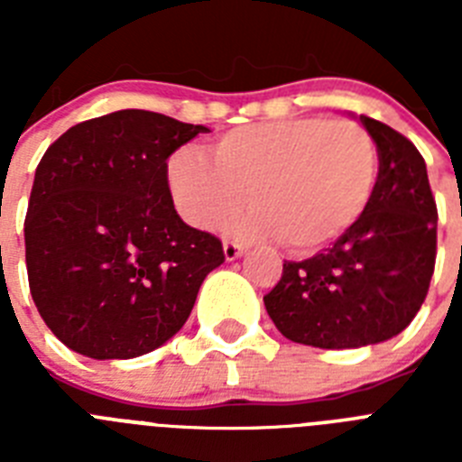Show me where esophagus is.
<instances>
[{
  "label": "esophagus",
  "instance_id": "esophagus-1",
  "mask_svg": "<svg viewBox=\"0 0 462 462\" xmlns=\"http://www.w3.org/2000/svg\"><path fill=\"white\" fill-rule=\"evenodd\" d=\"M243 245L236 243V240H224V256H226V261L238 259V256L243 254Z\"/></svg>",
  "mask_w": 462,
  "mask_h": 462
}]
</instances>
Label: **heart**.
<instances>
[{"instance_id": "b5f03b06", "label": "heart", "mask_w": 462, "mask_h": 462, "mask_svg": "<svg viewBox=\"0 0 462 462\" xmlns=\"http://www.w3.org/2000/svg\"><path fill=\"white\" fill-rule=\"evenodd\" d=\"M210 157L178 148L166 173L173 203L199 228L217 226L243 206L231 228L247 240H277L314 252L356 226L377 187V148L358 122L298 117L224 134Z\"/></svg>"}]
</instances>
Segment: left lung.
Listing matches in <instances>:
<instances>
[{
  "label": "left lung",
  "instance_id": "1",
  "mask_svg": "<svg viewBox=\"0 0 462 462\" xmlns=\"http://www.w3.org/2000/svg\"><path fill=\"white\" fill-rule=\"evenodd\" d=\"M377 145L368 210L328 250L284 261L263 296L282 336L319 349L377 345L405 330L428 296L438 256V203L414 143L361 116Z\"/></svg>",
  "mask_w": 462,
  "mask_h": 462
}]
</instances>
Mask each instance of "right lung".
Wrapping results in <instances>:
<instances>
[{
  "label": "right lung",
  "instance_id": "obj_1",
  "mask_svg": "<svg viewBox=\"0 0 462 462\" xmlns=\"http://www.w3.org/2000/svg\"><path fill=\"white\" fill-rule=\"evenodd\" d=\"M208 132L129 108L71 126L41 157L24 261L41 319L69 349L136 358L182 328L224 247L175 212L166 159Z\"/></svg>",
  "mask_w": 462,
  "mask_h": 462
}]
</instances>
